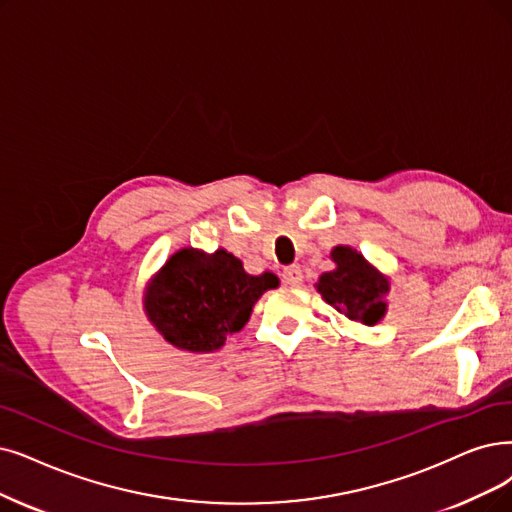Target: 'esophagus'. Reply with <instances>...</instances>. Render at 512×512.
Listing matches in <instances>:
<instances>
[{
	"label": "esophagus",
	"mask_w": 512,
	"mask_h": 512,
	"mask_svg": "<svg viewBox=\"0 0 512 512\" xmlns=\"http://www.w3.org/2000/svg\"><path fill=\"white\" fill-rule=\"evenodd\" d=\"M283 281L292 285V288H298V285L302 283V269L298 267V264H292V267L283 269Z\"/></svg>",
	"instance_id": "obj_1"
}]
</instances>
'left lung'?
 <instances>
[{"label": "left lung", "mask_w": 512, "mask_h": 512, "mask_svg": "<svg viewBox=\"0 0 512 512\" xmlns=\"http://www.w3.org/2000/svg\"><path fill=\"white\" fill-rule=\"evenodd\" d=\"M332 260L336 269L323 273L317 283L321 298L351 321L376 325L386 313L384 296L391 283L349 245L334 248Z\"/></svg>", "instance_id": "obj_1"}]
</instances>
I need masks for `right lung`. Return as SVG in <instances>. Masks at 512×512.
<instances>
[{
    "label": "right lung",
    "mask_w": 512,
    "mask_h": 512,
    "mask_svg": "<svg viewBox=\"0 0 512 512\" xmlns=\"http://www.w3.org/2000/svg\"><path fill=\"white\" fill-rule=\"evenodd\" d=\"M279 285L273 273L248 275L227 250H178L149 281L145 313L176 349L218 351L248 323L258 298Z\"/></svg>",
    "instance_id": "obj_1"
}]
</instances>
